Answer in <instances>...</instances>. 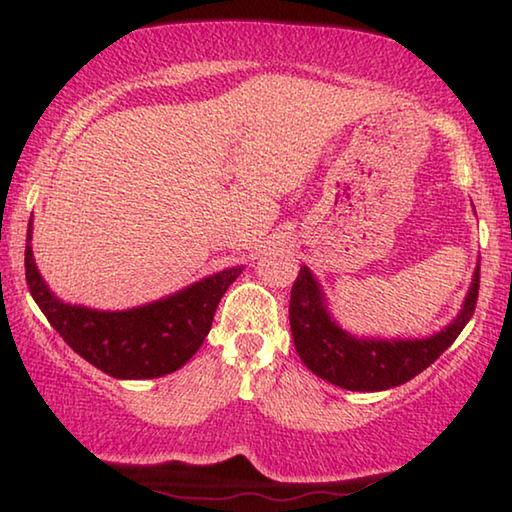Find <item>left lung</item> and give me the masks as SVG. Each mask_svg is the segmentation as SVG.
I'll return each mask as SVG.
<instances>
[{
  "mask_svg": "<svg viewBox=\"0 0 512 512\" xmlns=\"http://www.w3.org/2000/svg\"><path fill=\"white\" fill-rule=\"evenodd\" d=\"M476 300L479 271L474 273L463 311L440 334L422 341H363L329 318L316 280L307 266H300L289 302L293 345L305 366L329 384L348 391H386L420 375L456 341L470 323Z\"/></svg>",
  "mask_w": 512,
  "mask_h": 512,
  "instance_id": "obj_1",
  "label": "left lung"
}]
</instances>
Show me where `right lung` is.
Here are the masks:
<instances>
[{
  "label": "right lung",
  "instance_id": "right-lung-1",
  "mask_svg": "<svg viewBox=\"0 0 512 512\" xmlns=\"http://www.w3.org/2000/svg\"><path fill=\"white\" fill-rule=\"evenodd\" d=\"M27 235L24 268L33 300L63 341L94 368L117 379L169 375L194 357L210 334L219 300L241 268H228L194 287L128 311H94L60 302L45 287Z\"/></svg>",
  "mask_w": 512,
  "mask_h": 512
}]
</instances>
